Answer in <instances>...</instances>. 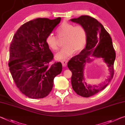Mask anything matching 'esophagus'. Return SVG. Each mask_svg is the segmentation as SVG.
Segmentation results:
<instances>
[{"label":"esophagus","instance_id":"34e87169","mask_svg":"<svg viewBox=\"0 0 125 125\" xmlns=\"http://www.w3.org/2000/svg\"><path fill=\"white\" fill-rule=\"evenodd\" d=\"M67 62H68V61H67V60H65V59H64V60H62V61H61V63H62V66H63V67H66V66H67Z\"/></svg>","mask_w":125,"mask_h":125}]
</instances>
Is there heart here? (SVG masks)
Masks as SVG:
<instances>
[{
  "label": "heart",
  "mask_w": 125,
  "mask_h": 125,
  "mask_svg": "<svg viewBox=\"0 0 125 125\" xmlns=\"http://www.w3.org/2000/svg\"><path fill=\"white\" fill-rule=\"evenodd\" d=\"M59 38H64L63 41L64 47L55 55L57 59H62L68 58L73 52L77 53L84 48L87 41V32L83 27L75 26L72 24L64 23L56 31ZM47 45L54 51L59 49L57 38L53 34H49L46 38Z\"/></svg>",
  "instance_id": "obj_1"
}]
</instances>
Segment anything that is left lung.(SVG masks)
Wrapping results in <instances>:
<instances>
[{
    "label": "left lung",
    "mask_w": 125,
    "mask_h": 125,
    "mask_svg": "<svg viewBox=\"0 0 125 125\" xmlns=\"http://www.w3.org/2000/svg\"><path fill=\"white\" fill-rule=\"evenodd\" d=\"M71 21L80 24L87 32L86 47L80 54L72 57L68 62V67L72 73L71 83L73 90L77 94L88 97L105 88L113 78L116 53L110 34L97 20L88 15H82ZM91 56L101 57L110 70V76L106 82L99 86H92L84 82V67L87 62L90 60Z\"/></svg>",
    "instance_id": "8db88e82"
}]
</instances>
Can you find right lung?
Segmentation results:
<instances>
[{
  "label": "right lung",
  "instance_id": "add662e5",
  "mask_svg": "<svg viewBox=\"0 0 125 125\" xmlns=\"http://www.w3.org/2000/svg\"><path fill=\"white\" fill-rule=\"evenodd\" d=\"M61 19L37 18L28 21L15 33L10 45V72L21 92L31 98L48 96L54 77L62 72V63L53 61L46 43L47 37Z\"/></svg>",
  "mask_w": 125,
  "mask_h": 125
}]
</instances>
